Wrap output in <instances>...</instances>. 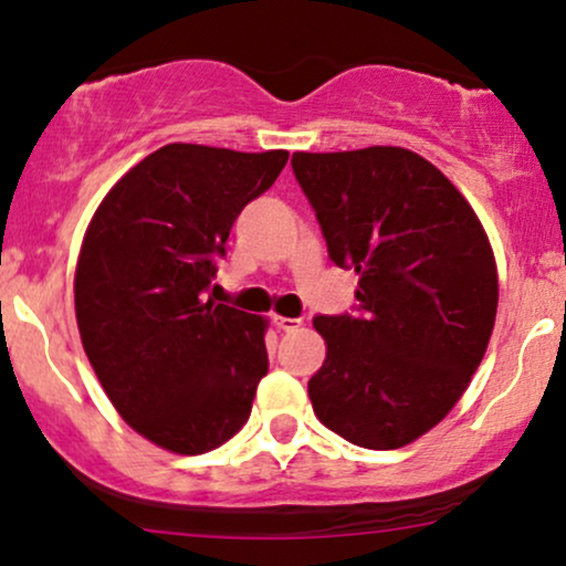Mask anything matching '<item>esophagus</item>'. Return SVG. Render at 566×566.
I'll return each instance as SVG.
<instances>
[{"instance_id": "esophagus-1", "label": "esophagus", "mask_w": 566, "mask_h": 566, "mask_svg": "<svg viewBox=\"0 0 566 566\" xmlns=\"http://www.w3.org/2000/svg\"><path fill=\"white\" fill-rule=\"evenodd\" d=\"M271 322H274L276 329H284V333H290V329H297L303 324L301 319H290V316H279V314L271 316Z\"/></svg>"}]
</instances>
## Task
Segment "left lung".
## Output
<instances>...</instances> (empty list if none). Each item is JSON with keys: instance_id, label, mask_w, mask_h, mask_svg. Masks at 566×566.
<instances>
[{"instance_id": "8db88e82", "label": "left lung", "mask_w": 566, "mask_h": 566, "mask_svg": "<svg viewBox=\"0 0 566 566\" xmlns=\"http://www.w3.org/2000/svg\"><path fill=\"white\" fill-rule=\"evenodd\" d=\"M329 261L359 274L354 314L316 316L327 359L316 418L350 444L396 450L454 407L497 314L492 247L463 193L396 146L292 154Z\"/></svg>"}]
</instances>
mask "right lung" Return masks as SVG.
I'll use <instances>...</instances> for the list:
<instances>
[{"label": "right lung", "mask_w": 566, "mask_h": 566, "mask_svg": "<svg viewBox=\"0 0 566 566\" xmlns=\"http://www.w3.org/2000/svg\"><path fill=\"white\" fill-rule=\"evenodd\" d=\"M287 151L170 143L101 201L74 279L82 346L116 412L154 444L201 454L250 418L265 319L205 301L233 220Z\"/></svg>", "instance_id": "add662e5"}]
</instances>
